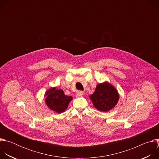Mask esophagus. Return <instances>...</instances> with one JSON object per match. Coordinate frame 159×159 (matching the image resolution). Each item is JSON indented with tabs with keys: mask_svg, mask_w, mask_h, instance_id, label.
<instances>
[{
	"mask_svg": "<svg viewBox=\"0 0 159 159\" xmlns=\"http://www.w3.org/2000/svg\"><path fill=\"white\" fill-rule=\"evenodd\" d=\"M83 95H84V93H83L82 91H78V92L76 93V94H75V96H76L77 98L81 97V96H82Z\"/></svg>",
	"mask_w": 159,
	"mask_h": 159,
	"instance_id": "1",
	"label": "esophagus"
}]
</instances>
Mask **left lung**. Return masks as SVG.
I'll list each match as a JSON object with an SVG mask.
<instances>
[{"instance_id": "1", "label": "left lung", "mask_w": 159, "mask_h": 159, "mask_svg": "<svg viewBox=\"0 0 159 159\" xmlns=\"http://www.w3.org/2000/svg\"><path fill=\"white\" fill-rule=\"evenodd\" d=\"M89 98L98 110L108 112L118 104L120 94L114 86L105 81L97 85L94 93L89 96Z\"/></svg>"}]
</instances>
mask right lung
I'll return each mask as SVG.
<instances>
[{"label": "right lung", "instance_id": "1", "mask_svg": "<svg viewBox=\"0 0 159 159\" xmlns=\"http://www.w3.org/2000/svg\"><path fill=\"white\" fill-rule=\"evenodd\" d=\"M45 103L47 107L56 113H61L68 107L72 101V96H67L62 89H57V87H51L45 93Z\"/></svg>", "mask_w": 159, "mask_h": 159}]
</instances>
